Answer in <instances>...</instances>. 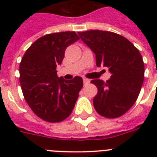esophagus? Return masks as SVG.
Instances as JSON below:
<instances>
[{
    "mask_svg": "<svg viewBox=\"0 0 157 157\" xmlns=\"http://www.w3.org/2000/svg\"><path fill=\"white\" fill-rule=\"evenodd\" d=\"M83 82H84V85H88V84L90 82V81L87 78H83Z\"/></svg>",
    "mask_w": 157,
    "mask_h": 157,
    "instance_id": "1",
    "label": "esophagus"
}]
</instances>
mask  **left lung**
<instances>
[{
  "mask_svg": "<svg viewBox=\"0 0 157 157\" xmlns=\"http://www.w3.org/2000/svg\"><path fill=\"white\" fill-rule=\"evenodd\" d=\"M95 54L97 67L109 68L111 78L106 82L92 80L98 93L93 103L96 112L113 119L126 113L139 97L144 80V63L139 50L124 36L107 31L78 33Z\"/></svg>",
  "mask_w": 157,
  "mask_h": 157,
  "instance_id": "obj_1",
  "label": "left lung"
}]
</instances>
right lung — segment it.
I'll use <instances>...</instances> for the list:
<instances>
[{
    "instance_id": "obj_1",
    "label": "right lung",
    "mask_w": 157,
    "mask_h": 157,
    "mask_svg": "<svg viewBox=\"0 0 157 157\" xmlns=\"http://www.w3.org/2000/svg\"><path fill=\"white\" fill-rule=\"evenodd\" d=\"M80 38L75 32L47 34L33 43L19 65V81L26 102L40 119L55 123L71 115L83 80H64L57 76L68 45Z\"/></svg>"
}]
</instances>
